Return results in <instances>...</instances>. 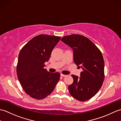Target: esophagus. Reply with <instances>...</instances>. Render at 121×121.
Masks as SVG:
<instances>
[{
  "instance_id": "obj_1",
  "label": "esophagus",
  "mask_w": 121,
  "mask_h": 121,
  "mask_svg": "<svg viewBox=\"0 0 121 121\" xmlns=\"http://www.w3.org/2000/svg\"><path fill=\"white\" fill-rule=\"evenodd\" d=\"M60 75L61 76H62V77H65L66 76V75H65V74H61Z\"/></svg>"
}]
</instances>
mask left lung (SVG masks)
Returning a JSON list of instances; mask_svg holds the SVG:
<instances>
[{
  "label": "left lung",
  "mask_w": 121,
  "mask_h": 121,
  "mask_svg": "<svg viewBox=\"0 0 121 121\" xmlns=\"http://www.w3.org/2000/svg\"><path fill=\"white\" fill-rule=\"evenodd\" d=\"M61 40L72 48L74 62L83 70L79 78L72 75L73 83L69 86V91L79 101L88 100L97 93L104 81V63L101 51L83 35L65 36Z\"/></svg>",
  "instance_id": "1"
}]
</instances>
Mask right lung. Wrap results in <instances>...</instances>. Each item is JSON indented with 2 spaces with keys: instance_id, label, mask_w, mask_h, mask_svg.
<instances>
[{
  "instance_id": "obj_1",
  "label": "right lung",
  "mask_w": 121,
  "mask_h": 121,
  "mask_svg": "<svg viewBox=\"0 0 121 121\" xmlns=\"http://www.w3.org/2000/svg\"><path fill=\"white\" fill-rule=\"evenodd\" d=\"M60 38L49 35H38L20 51L17 66V78L25 92L33 98L40 100L47 97L60 79V73H50L44 67Z\"/></svg>"
}]
</instances>
